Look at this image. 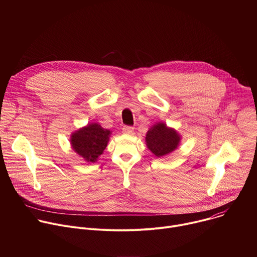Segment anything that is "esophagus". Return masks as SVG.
Masks as SVG:
<instances>
[{"label": "esophagus", "instance_id": "obj_1", "mask_svg": "<svg viewBox=\"0 0 257 257\" xmlns=\"http://www.w3.org/2000/svg\"><path fill=\"white\" fill-rule=\"evenodd\" d=\"M133 129H134V128L131 127V126H124V127L122 128L124 134H131V133L133 132Z\"/></svg>", "mask_w": 257, "mask_h": 257}]
</instances>
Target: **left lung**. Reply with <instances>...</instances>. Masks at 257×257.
Returning a JSON list of instances; mask_svg holds the SVG:
<instances>
[{
  "instance_id": "8db88e82",
  "label": "left lung",
  "mask_w": 257,
  "mask_h": 257,
  "mask_svg": "<svg viewBox=\"0 0 257 257\" xmlns=\"http://www.w3.org/2000/svg\"><path fill=\"white\" fill-rule=\"evenodd\" d=\"M181 136L178 132L163 122L155 124L145 136V142L149 150L158 158L165 157L174 152L178 148Z\"/></svg>"
}]
</instances>
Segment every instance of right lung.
<instances>
[{"mask_svg":"<svg viewBox=\"0 0 257 257\" xmlns=\"http://www.w3.org/2000/svg\"><path fill=\"white\" fill-rule=\"evenodd\" d=\"M111 131L103 129L97 123L87 126L72 133L70 141L72 149L87 163H95L105 150Z\"/></svg>","mask_w":257,"mask_h":257,"instance_id":"right-lung-1","label":"right lung"}]
</instances>
